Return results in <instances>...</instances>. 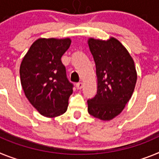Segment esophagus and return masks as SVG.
I'll return each mask as SVG.
<instances>
[{"label": "esophagus", "mask_w": 159, "mask_h": 159, "mask_svg": "<svg viewBox=\"0 0 159 159\" xmlns=\"http://www.w3.org/2000/svg\"><path fill=\"white\" fill-rule=\"evenodd\" d=\"M76 87L78 89H81V88L83 87V83L82 82H78V83L76 84Z\"/></svg>", "instance_id": "34e87169"}]
</instances>
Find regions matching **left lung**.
Returning a JSON list of instances; mask_svg holds the SVG:
<instances>
[{"mask_svg": "<svg viewBox=\"0 0 159 159\" xmlns=\"http://www.w3.org/2000/svg\"><path fill=\"white\" fill-rule=\"evenodd\" d=\"M89 50L96 66L98 90L89 99L88 112L103 121L118 116L134 90L137 72L133 58L119 41L89 38Z\"/></svg>", "mask_w": 159, "mask_h": 159, "instance_id": "1", "label": "left lung"}]
</instances>
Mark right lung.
I'll return each mask as SVG.
<instances>
[{"label": "right lung", "mask_w": 159, "mask_h": 159, "mask_svg": "<svg viewBox=\"0 0 159 159\" xmlns=\"http://www.w3.org/2000/svg\"><path fill=\"white\" fill-rule=\"evenodd\" d=\"M70 38H39L34 41L20 66V83L26 98L41 115L64 114L74 85L66 77L61 57L70 48Z\"/></svg>", "instance_id": "right-lung-1"}]
</instances>
